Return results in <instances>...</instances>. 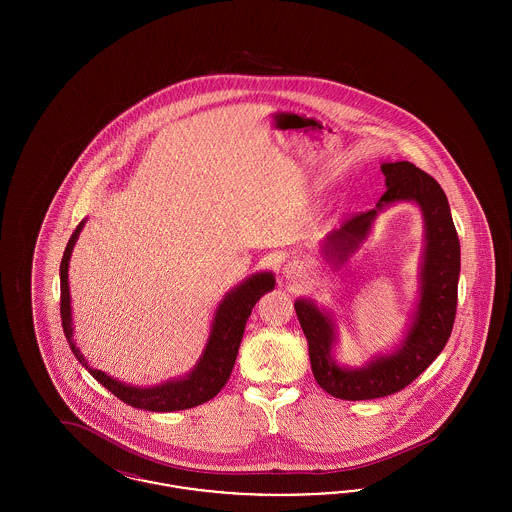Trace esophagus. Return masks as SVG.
I'll return each mask as SVG.
<instances>
[{
    "instance_id": "esophagus-1",
    "label": "esophagus",
    "mask_w": 512,
    "mask_h": 512,
    "mask_svg": "<svg viewBox=\"0 0 512 512\" xmlns=\"http://www.w3.org/2000/svg\"><path fill=\"white\" fill-rule=\"evenodd\" d=\"M282 274H284V278L288 280V282H293L295 278H299L301 276V268L297 267L295 263H288L284 270H282Z\"/></svg>"
}]
</instances>
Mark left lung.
<instances>
[{
  "instance_id": "8db88e82",
  "label": "left lung",
  "mask_w": 512,
  "mask_h": 512,
  "mask_svg": "<svg viewBox=\"0 0 512 512\" xmlns=\"http://www.w3.org/2000/svg\"><path fill=\"white\" fill-rule=\"evenodd\" d=\"M386 192L370 209L345 220L320 242L322 259L341 268L365 244L374 220L395 203H414L424 222V251L418 272V301L403 340L391 353L370 357L365 365H340L334 357L338 324L313 299H295V313L309 341L311 368L318 386L347 401L386 397L409 386L436 361L451 336L457 313L461 245L447 195L438 182L409 161L382 163Z\"/></svg>"
}]
</instances>
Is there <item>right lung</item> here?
<instances>
[{"instance_id":"right-lung-1","label":"right lung","mask_w":512,"mask_h":512,"mask_svg":"<svg viewBox=\"0 0 512 512\" xmlns=\"http://www.w3.org/2000/svg\"><path fill=\"white\" fill-rule=\"evenodd\" d=\"M86 224L82 220L65 247L59 276H61V322L67 341L73 349L74 357L84 366L101 386H105L113 395L130 407L153 411V413H171L197 407L219 393L228 382L232 368L238 357V349L244 338L245 322L251 315L255 303L270 292L276 284L272 272H255L245 278L242 284L232 288L222 297L211 322V332L203 347L201 357L197 359L194 368L174 380H167L159 386L142 388L130 386L121 380L109 376L107 372L98 370L86 361L73 340V309H71V290H69V261L73 255V247Z\"/></svg>"}]
</instances>
